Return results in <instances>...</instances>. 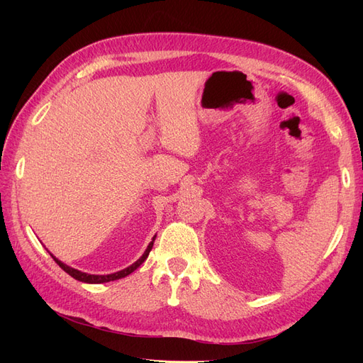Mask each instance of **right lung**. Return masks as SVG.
I'll return each instance as SVG.
<instances>
[{
	"instance_id": "obj_1",
	"label": "right lung",
	"mask_w": 363,
	"mask_h": 363,
	"mask_svg": "<svg viewBox=\"0 0 363 363\" xmlns=\"http://www.w3.org/2000/svg\"><path fill=\"white\" fill-rule=\"evenodd\" d=\"M155 239H156V236L152 238V240L151 242L148 244V247H147V250H145V252L144 255H142V257L140 259H138L133 265H130L128 268H125V269H123V271H118V272H113V274H107V276H95V274H86V272H82V271H79V269H74V268H71V267H68V265H65L63 262H60L59 259H56L52 255V259L56 260V263L57 265L65 271V272H68L71 277H74L75 280H79V281H84V283H106V281H113V280H118V279H123V277H127L128 274H131L133 272L135 269H138L142 263L145 262V259L148 257V255H150V251H151V248H152V244H155Z\"/></svg>"
}]
</instances>
